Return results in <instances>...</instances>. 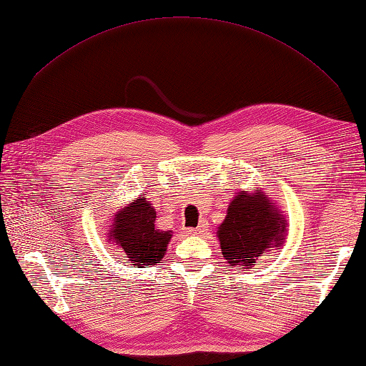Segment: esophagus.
I'll return each mask as SVG.
<instances>
[{
    "instance_id": "1",
    "label": "esophagus",
    "mask_w": 366,
    "mask_h": 366,
    "mask_svg": "<svg viewBox=\"0 0 366 366\" xmlns=\"http://www.w3.org/2000/svg\"><path fill=\"white\" fill-rule=\"evenodd\" d=\"M206 230H208V225H206V222H200V225H198L197 229H190L189 234L200 235V234H203V232H206Z\"/></svg>"
}]
</instances>
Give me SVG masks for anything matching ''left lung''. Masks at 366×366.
<instances>
[{"label": "left lung", "instance_id": "left-lung-1", "mask_svg": "<svg viewBox=\"0 0 366 366\" xmlns=\"http://www.w3.org/2000/svg\"><path fill=\"white\" fill-rule=\"evenodd\" d=\"M287 219L262 190H242L230 202L227 216L217 227L222 256L230 267H252L270 248L280 249Z\"/></svg>", "mask_w": 366, "mask_h": 366}]
</instances>
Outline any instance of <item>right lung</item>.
<instances>
[{
    "mask_svg": "<svg viewBox=\"0 0 366 366\" xmlns=\"http://www.w3.org/2000/svg\"><path fill=\"white\" fill-rule=\"evenodd\" d=\"M157 212L145 197H139L123 206L112 224L109 237L122 248L134 265H155L166 254L171 230L155 227Z\"/></svg>",
    "mask_w": 366,
    "mask_h": 366,
    "instance_id": "obj_1",
    "label": "right lung"
}]
</instances>
